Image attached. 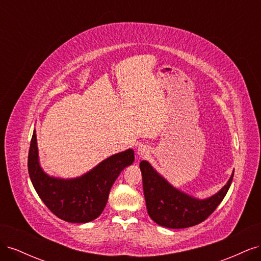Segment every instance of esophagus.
Listing matches in <instances>:
<instances>
[{"mask_svg":"<svg viewBox=\"0 0 261 261\" xmlns=\"http://www.w3.org/2000/svg\"><path fill=\"white\" fill-rule=\"evenodd\" d=\"M149 154V149L146 146H140L137 149V155L139 158H146Z\"/></svg>","mask_w":261,"mask_h":261,"instance_id":"34e87169","label":"esophagus"}]
</instances>
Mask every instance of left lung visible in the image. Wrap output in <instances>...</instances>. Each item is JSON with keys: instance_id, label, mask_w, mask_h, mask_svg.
I'll use <instances>...</instances> for the list:
<instances>
[{"instance_id": "obj_1", "label": "left lung", "mask_w": 261, "mask_h": 261, "mask_svg": "<svg viewBox=\"0 0 261 261\" xmlns=\"http://www.w3.org/2000/svg\"><path fill=\"white\" fill-rule=\"evenodd\" d=\"M144 195L149 217L169 228H184L201 223L217 209L231 186L233 174L224 187L210 198H193L171 186L147 161H141Z\"/></svg>"}]
</instances>
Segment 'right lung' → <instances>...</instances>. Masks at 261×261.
Returning <instances> with one entry per match:
<instances>
[{"label":"right lung","mask_w":261,"mask_h":261,"mask_svg":"<svg viewBox=\"0 0 261 261\" xmlns=\"http://www.w3.org/2000/svg\"><path fill=\"white\" fill-rule=\"evenodd\" d=\"M134 162L132 149L111 155L82 177H50L39 165L36 130L28 153V172L37 194L58 218L72 223H87L103 211L109 193L122 170Z\"/></svg>","instance_id":"obj_1"}]
</instances>
